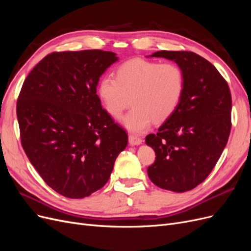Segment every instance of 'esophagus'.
<instances>
[{"label":"esophagus","instance_id":"esophagus-1","mask_svg":"<svg viewBox=\"0 0 251 251\" xmlns=\"http://www.w3.org/2000/svg\"><path fill=\"white\" fill-rule=\"evenodd\" d=\"M128 143L130 146H140L142 143V139L136 137V136H128Z\"/></svg>","mask_w":251,"mask_h":251}]
</instances>
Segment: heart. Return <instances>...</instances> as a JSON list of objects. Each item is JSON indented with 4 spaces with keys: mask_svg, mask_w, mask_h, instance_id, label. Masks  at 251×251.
Wrapping results in <instances>:
<instances>
[{
    "mask_svg": "<svg viewBox=\"0 0 251 251\" xmlns=\"http://www.w3.org/2000/svg\"><path fill=\"white\" fill-rule=\"evenodd\" d=\"M184 74L176 64H160L142 58L124 63L116 78L104 76L97 93L110 115L118 118L132 101V109L120 123L128 132L142 134L156 124L168 120L184 93Z\"/></svg>",
    "mask_w": 251,
    "mask_h": 251,
    "instance_id": "1",
    "label": "heart"
}]
</instances>
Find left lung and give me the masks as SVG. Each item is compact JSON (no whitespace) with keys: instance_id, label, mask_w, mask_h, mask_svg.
I'll return each instance as SVG.
<instances>
[{"instance_id":"obj_1","label":"left lung","mask_w":251,"mask_h":251,"mask_svg":"<svg viewBox=\"0 0 251 251\" xmlns=\"http://www.w3.org/2000/svg\"><path fill=\"white\" fill-rule=\"evenodd\" d=\"M147 57L176 63L184 74V93L173 115L147 136L156 154L148 175L158 187L176 193L195 188L215 168L231 128V95L216 67L189 51H158Z\"/></svg>"}]
</instances>
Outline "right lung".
Masks as SVG:
<instances>
[{"label":"right lung","instance_id":"obj_1","mask_svg":"<svg viewBox=\"0 0 251 251\" xmlns=\"http://www.w3.org/2000/svg\"><path fill=\"white\" fill-rule=\"evenodd\" d=\"M102 50L54 52L25 79L17 104L23 149L44 181L81 199L107 183L127 135L101 107L98 81L116 63Z\"/></svg>","mask_w":251,"mask_h":251}]
</instances>
